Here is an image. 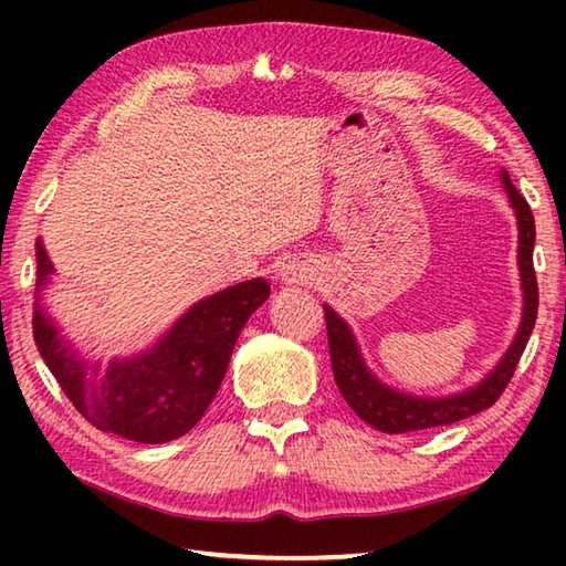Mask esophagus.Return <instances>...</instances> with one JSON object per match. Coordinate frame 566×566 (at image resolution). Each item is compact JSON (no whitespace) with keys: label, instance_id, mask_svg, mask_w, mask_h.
Instances as JSON below:
<instances>
[{"label":"esophagus","instance_id":"34e87169","mask_svg":"<svg viewBox=\"0 0 566 566\" xmlns=\"http://www.w3.org/2000/svg\"><path fill=\"white\" fill-rule=\"evenodd\" d=\"M284 276H286V280H290V282H304V280H306V272L300 270V266H286Z\"/></svg>","mask_w":566,"mask_h":566}]
</instances>
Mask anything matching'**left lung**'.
Listing matches in <instances>:
<instances>
[{
	"label": "left lung",
	"instance_id": "8db88e82",
	"mask_svg": "<svg viewBox=\"0 0 566 566\" xmlns=\"http://www.w3.org/2000/svg\"><path fill=\"white\" fill-rule=\"evenodd\" d=\"M502 185L510 195V202L516 214V227H520V272H522V290H524V312L522 324L516 329L512 347L506 349L502 361L486 375L476 387L459 391L449 397H415L407 391L391 389L371 375L364 364L354 334L332 306L324 304V319H327V337H329V357L334 369V381L347 399V405L357 411L367 424L387 434H405L417 432V429H432L454 424L459 419L479 415L482 409H490L502 391L510 385L516 364H520L522 352L530 342V334L536 322V306H539V286H536L534 274V214L526 199L516 191L510 175H502Z\"/></svg>",
	"mask_w": 566,
	"mask_h": 566
}]
</instances>
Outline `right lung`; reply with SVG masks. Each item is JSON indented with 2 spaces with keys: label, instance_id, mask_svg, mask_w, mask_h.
<instances>
[{
  "label": "right lung",
  "instance_id": "right-lung-1",
  "mask_svg": "<svg viewBox=\"0 0 566 566\" xmlns=\"http://www.w3.org/2000/svg\"><path fill=\"white\" fill-rule=\"evenodd\" d=\"M36 292L54 266L36 239ZM270 296L264 280L229 286L189 306L155 347L109 367L72 349L40 300L34 304V342L46 367L80 415L102 432L142 444L187 434L212 405L227 375L239 332Z\"/></svg>",
  "mask_w": 566,
  "mask_h": 566
}]
</instances>
